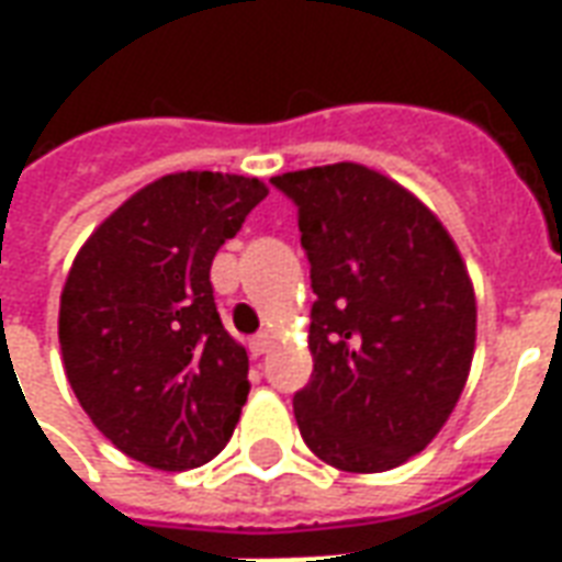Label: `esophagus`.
<instances>
[{"instance_id":"obj_1","label":"esophagus","mask_w":562,"mask_h":562,"mask_svg":"<svg viewBox=\"0 0 562 562\" xmlns=\"http://www.w3.org/2000/svg\"><path fill=\"white\" fill-rule=\"evenodd\" d=\"M249 349H252V355H265L270 349V334L268 330H258L256 337L249 340Z\"/></svg>"}]
</instances>
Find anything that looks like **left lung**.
Segmentation results:
<instances>
[{
	"label": "left lung",
	"mask_w": 562,
	"mask_h": 562,
	"mask_svg": "<svg viewBox=\"0 0 562 562\" xmlns=\"http://www.w3.org/2000/svg\"><path fill=\"white\" fill-rule=\"evenodd\" d=\"M297 207L316 304L313 376L294 394L310 451L385 472L427 448L475 352V292L451 234L385 173L355 161L270 177Z\"/></svg>",
	"instance_id": "left-lung-1"
}]
</instances>
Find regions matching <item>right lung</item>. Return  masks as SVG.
Here are the masks:
<instances>
[{
    "mask_svg": "<svg viewBox=\"0 0 562 562\" xmlns=\"http://www.w3.org/2000/svg\"><path fill=\"white\" fill-rule=\"evenodd\" d=\"M268 186L220 171L165 173L80 246L59 297L75 397L123 454L195 470L232 439L249 358L222 328L210 265Z\"/></svg>",
    "mask_w": 562,
    "mask_h": 562,
    "instance_id": "1",
    "label": "right lung"
}]
</instances>
